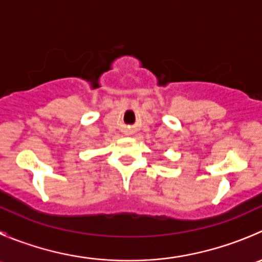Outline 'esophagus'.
<instances>
[{"label": "esophagus", "instance_id": "obj_1", "mask_svg": "<svg viewBox=\"0 0 262 262\" xmlns=\"http://www.w3.org/2000/svg\"><path fill=\"white\" fill-rule=\"evenodd\" d=\"M126 134H132V130H130V129H128V130H126Z\"/></svg>", "mask_w": 262, "mask_h": 262}]
</instances>
